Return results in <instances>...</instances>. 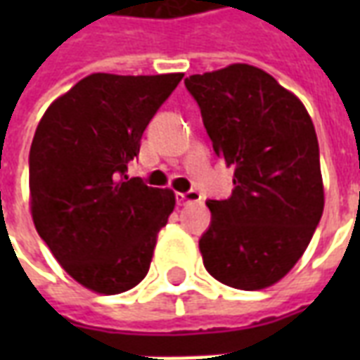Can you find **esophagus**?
<instances>
[{
    "instance_id": "1",
    "label": "esophagus",
    "mask_w": 360,
    "mask_h": 360,
    "mask_svg": "<svg viewBox=\"0 0 360 360\" xmlns=\"http://www.w3.org/2000/svg\"><path fill=\"white\" fill-rule=\"evenodd\" d=\"M175 198H177V204H179V206H185V204L191 202H200L202 196L198 195L196 191H188V193H177Z\"/></svg>"
}]
</instances>
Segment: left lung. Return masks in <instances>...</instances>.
I'll use <instances>...</instances> for the list:
<instances>
[{
    "mask_svg": "<svg viewBox=\"0 0 360 360\" xmlns=\"http://www.w3.org/2000/svg\"><path fill=\"white\" fill-rule=\"evenodd\" d=\"M185 86L214 152L235 167L231 196L206 202L204 268L235 289H266L297 264L324 212L312 119L293 92L247 63L191 75Z\"/></svg>",
    "mask_w": 360,
    "mask_h": 360,
    "instance_id": "8db88e82",
    "label": "left lung"
}]
</instances>
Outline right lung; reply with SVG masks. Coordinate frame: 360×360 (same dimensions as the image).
<instances>
[{"instance_id": "1", "label": "right lung", "mask_w": 360, "mask_h": 360, "mask_svg": "<svg viewBox=\"0 0 360 360\" xmlns=\"http://www.w3.org/2000/svg\"><path fill=\"white\" fill-rule=\"evenodd\" d=\"M183 73H92L50 103L30 146V214L61 268L117 295L148 274L172 188L129 179L144 129Z\"/></svg>"}]
</instances>
